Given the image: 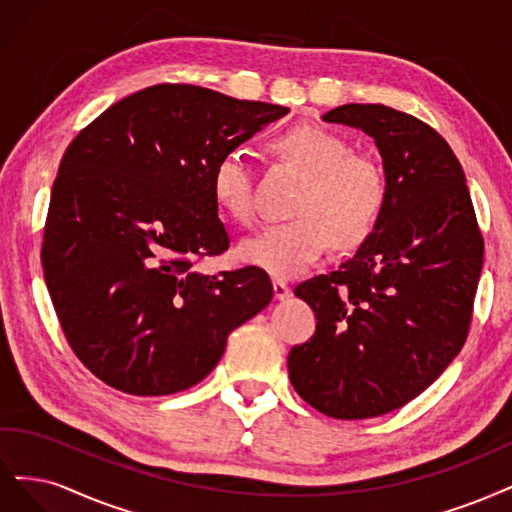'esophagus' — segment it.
<instances>
[{"label": "esophagus", "mask_w": 512, "mask_h": 512, "mask_svg": "<svg viewBox=\"0 0 512 512\" xmlns=\"http://www.w3.org/2000/svg\"><path fill=\"white\" fill-rule=\"evenodd\" d=\"M272 287H274V298H276V300L289 298V285L285 283V280L274 278V280H272Z\"/></svg>", "instance_id": "esophagus-1"}]
</instances>
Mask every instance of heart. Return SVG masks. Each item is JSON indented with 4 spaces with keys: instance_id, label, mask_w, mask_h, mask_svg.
<instances>
[{
    "instance_id": "heart-1",
    "label": "heart",
    "mask_w": 512,
    "mask_h": 512,
    "mask_svg": "<svg viewBox=\"0 0 512 512\" xmlns=\"http://www.w3.org/2000/svg\"><path fill=\"white\" fill-rule=\"evenodd\" d=\"M270 151L306 174L293 214L298 219L263 227L238 244L244 263L276 278H293L315 266L336 240L342 249L366 242L387 204L383 168L351 153L344 138L319 125H293L270 140ZM217 208L238 223L253 219V176L240 153L217 159L210 176Z\"/></svg>"
}]
</instances>
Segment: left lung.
I'll return each instance as SVG.
<instances>
[{
	"label": "left lung",
	"instance_id": "obj_1",
	"mask_svg": "<svg viewBox=\"0 0 512 512\" xmlns=\"http://www.w3.org/2000/svg\"><path fill=\"white\" fill-rule=\"evenodd\" d=\"M383 157L387 204L353 259L295 287L317 329L295 344L293 389L334 419H370L430 387L461 351L485 242L455 153L436 129L383 104H344Z\"/></svg>",
	"mask_w": 512,
	"mask_h": 512
}]
</instances>
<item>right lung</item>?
Segmentation results:
<instances>
[{"label": "right lung", "instance_id": "1", "mask_svg": "<svg viewBox=\"0 0 512 512\" xmlns=\"http://www.w3.org/2000/svg\"><path fill=\"white\" fill-rule=\"evenodd\" d=\"M287 112L163 82L112 104L65 148L40 257L63 336L100 381L131 395L185 391L270 304L263 270L202 274L197 263L229 249L214 163Z\"/></svg>", "mask_w": 512, "mask_h": 512}]
</instances>
